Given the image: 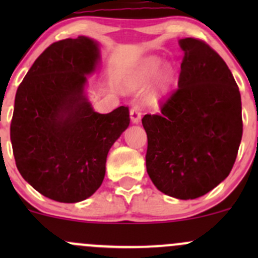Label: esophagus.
Wrapping results in <instances>:
<instances>
[{"instance_id":"esophagus-1","label":"esophagus","mask_w":258,"mask_h":258,"mask_svg":"<svg viewBox=\"0 0 258 258\" xmlns=\"http://www.w3.org/2000/svg\"><path fill=\"white\" fill-rule=\"evenodd\" d=\"M130 114H131V121L134 123H139L140 119H141V108L139 105H134L130 110Z\"/></svg>"}]
</instances>
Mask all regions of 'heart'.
<instances>
[{
    "label": "heart",
    "instance_id": "heart-1",
    "mask_svg": "<svg viewBox=\"0 0 258 258\" xmlns=\"http://www.w3.org/2000/svg\"><path fill=\"white\" fill-rule=\"evenodd\" d=\"M161 62L156 58H151L142 63L141 66L137 69V71L130 77L127 86L130 88H140L142 86L147 85L150 81H152L157 75L158 69H160ZM171 82H172V72L170 70H166L161 76L160 82H158V93H163L168 87H170Z\"/></svg>",
    "mask_w": 258,
    "mask_h": 258
}]
</instances>
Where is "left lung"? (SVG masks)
Returning <instances> with one entry per match:
<instances>
[{
	"label": "left lung",
	"instance_id": "8db88e82",
	"mask_svg": "<svg viewBox=\"0 0 258 258\" xmlns=\"http://www.w3.org/2000/svg\"><path fill=\"white\" fill-rule=\"evenodd\" d=\"M178 87L145 114L146 167L153 184L171 197L194 200L232 170L242 139L238 86L222 57L205 41H179Z\"/></svg>",
	"mask_w": 258,
	"mask_h": 258
}]
</instances>
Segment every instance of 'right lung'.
I'll use <instances>...</instances> for the list:
<instances>
[{
  "mask_svg": "<svg viewBox=\"0 0 258 258\" xmlns=\"http://www.w3.org/2000/svg\"><path fill=\"white\" fill-rule=\"evenodd\" d=\"M97 59V45L85 36L57 41L17 88L10 127L16 166L53 201L75 204L97 191L108 151L131 121L126 106L98 113L83 96Z\"/></svg>",
  "mask_w": 258,
  "mask_h": 258,
  "instance_id": "obj_1",
  "label": "right lung"
}]
</instances>
